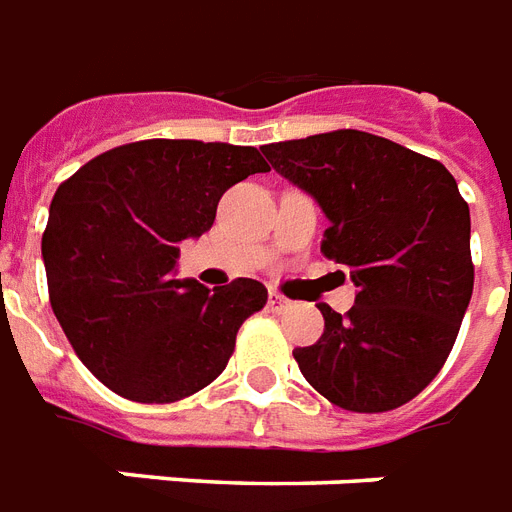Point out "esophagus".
Wrapping results in <instances>:
<instances>
[{
  "mask_svg": "<svg viewBox=\"0 0 512 512\" xmlns=\"http://www.w3.org/2000/svg\"><path fill=\"white\" fill-rule=\"evenodd\" d=\"M267 306H269V312L282 314V312H288V309H290V301L285 296H280V293H275V290H272V293H269Z\"/></svg>",
  "mask_w": 512,
  "mask_h": 512,
  "instance_id": "1",
  "label": "esophagus"
}]
</instances>
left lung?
Instances as JSON below:
<instances>
[{
    "label": "left lung",
    "mask_w": 512,
    "mask_h": 512,
    "mask_svg": "<svg viewBox=\"0 0 512 512\" xmlns=\"http://www.w3.org/2000/svg\"><path fill=\"white\" fill-rule=\"evenodd\" d=\"M309 192L330 227L322 253L349 267L357 298L293 351L304 378L349 412H388L447 362L473 293L470 211L439 161L386 137L338 129L261 147Z\"/></svg>",
    "instance_id": "left-lung-1"
}]
</instances>
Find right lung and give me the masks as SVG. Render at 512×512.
<instances>
[{"instance_id":"right-lung-1","label":"right lung","mask_w":512,"mask_h":512,"mask_svg":"<svg viewBox=\"0 0 512 512\" xmlns=\"http://www.w3.org/2000/svg\"><path fill=\"white\" fill-rule=\"evenodd\" d=\"M269 171L256 147L142 140L57 187L42 235L49 304L94 378L124 399L169 404L222 375L237 330L267 304L259 280L208 290L174 280L179 243L216 219L224 192Z\"/></svg>"}]
</instances>
